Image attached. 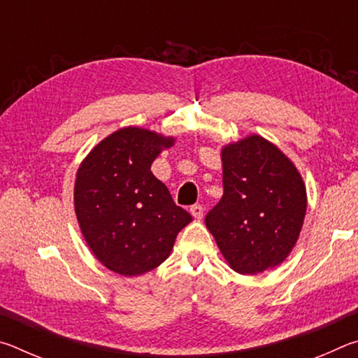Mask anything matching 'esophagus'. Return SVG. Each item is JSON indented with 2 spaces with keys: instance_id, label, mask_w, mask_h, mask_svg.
Returning a JSON list of instances; mask_svg holds the SVG:
<instances>
[{
  "instance_id": "1",
  "label": "esophagus",
  "mask_w": 358,
  "mask_h": 358,
  "mask_svg": "<svg viewBox=\"0 0 358 358\" xmlns=\"http://www.w3.org/2000/svg\"><path fill=\"white\" fill-rule=\"evenodd\" d=\"M191 215L196 217V220H202L203 217V207L201 203H196L191 207Z\"/></svg>"
}]
</instances>
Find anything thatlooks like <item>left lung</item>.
I'll use <instances>...</instances> for the list:
<instances>
[{
    "mask_svg": "<svg viewBox=\"0 0 358 358\" xmlns=\"http://www.w3.org/2000/svg\"><path fill=\"white\" fill-rule=\"evenodd\" d=\"M224 194L205 216L224 259L241 275L280 265L299 240L306 189L273 143L250 136L221 151Z\"/></svg>",
    "mask_w": 358,
    "mask_h": 358,
    "instance_id": "obj_1",
    "label": "left lung"
}]
</instances>
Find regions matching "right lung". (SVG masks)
I'll use <instances>...</instances> for the list:
<instances>
[{"label": "right lung", "mask_w": 358, "mask_h": 358, "mask_svg": "<svg viewBox=\"0 0 358 358\" xmlns=\"http://www.w3.org/2000/svg\"><path fill=\"white\" fill-rule=\"evenodd\" d=\"M173 142L129 126L96 145L78 167V226L96 259L115 273L137 276L156 268L169 257L180 230L192 221L151 173L157 155Z\"/></svg>", "instance_id": "obj_1"}]
</instances>
